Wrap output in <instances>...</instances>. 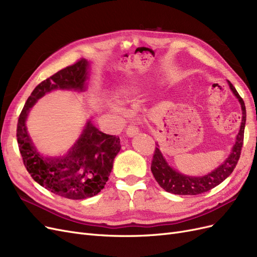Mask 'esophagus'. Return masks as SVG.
I'll return each mask as SVG.
<instances>
[{"instance_id": "34e87169", "label": "esophagus", "mask_w": 257, "mask_h": 257, "mask_svg": "<svg viewBox=\"0 0 257 257\" xmlns=\"http://www.w3.org/2000/svg\"><path fill=\"white\" fill-rule=\"evenodd\" d=\"M138 132H139L138 127L136 125H134V124H131V125H128L126 128V135L128 137H133L138 134Z\"/></svg>"}]
</instances>
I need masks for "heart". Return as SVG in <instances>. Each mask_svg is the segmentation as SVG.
<instances>
[{"mask_svg": "<svg viewBox=\"0 0 257 257\" xmlns=\"http://www.w3.org/2000/svg\"><path fill=\"white\" fill-rule=\"evenodd\" d=\"M124 94L127 95V94H130V92L128 91H124Z\"/></svg>", "mask_w": 257, "mask_h": 257, "instance_id": "heart-1", "label": "heart"}]
</instances>
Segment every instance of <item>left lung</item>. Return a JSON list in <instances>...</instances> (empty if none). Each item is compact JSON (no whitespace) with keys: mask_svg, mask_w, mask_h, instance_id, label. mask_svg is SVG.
I'll return each instance as SVG.
<instances>
[{"mask_svg":"<svg viewBox=\"0 0 257 257\" xmlns=\"http://www.w3.org/2000/svg\"><path fill=\"white\" fill-rule=\"evenodd\" d=\"M227 82L231 92L238 98L241 105V110H242V120H241L240 130L230 154L220 166L213 169L211 173H208L201 177H193L183 175L177 172L173 167H170L165 158L163 157L159 145L157 144L158 147L155 148L151 163V172L161 188L164 189L166 192L177 194V195H198V194L208 192L222 183L235 169L240 158L241 148L243 145L246 111L243 99L238 94L237 90L230 83V81L227 80Z\"/></svg>","mask_w":257,"mask_h":257,"instance_id":"obj_1","label":"left lung"}]
</instances>
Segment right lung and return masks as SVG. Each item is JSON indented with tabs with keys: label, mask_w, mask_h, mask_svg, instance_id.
<instances>
[{
	"label": "right lung",
	"mask_w": 257,
	"mask_h": 257,
	"mask_svg": "<svg viewBox=\"0 0 257 257\" xmlns=\"http://www.w3.org/2000/svg\"><path fill=\"white\" fill-rule=\"evenodd\" d=\"M89 68V62L81 59L42 81L31 93L17 124L19 151L31 177L45 189L69 199L92 197L104 189L113 160L121 149L120 138L103 133L89 120L66 154L45 157L37 151L31 139L26 121L31 108L47 93L87 90Z\"/></svg>",
	"instance_id": "1"
}]
</instances>
